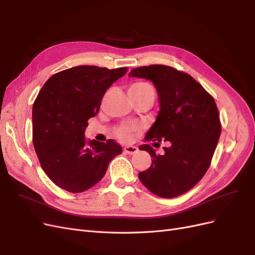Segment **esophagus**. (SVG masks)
Returning <instances> with one entry per match:
<instances>
[{
	"mask_svg": "<svg viewBox=\"0 0 255 255\" xmlns=\"http://www.w3.org/2000/svg\"><path fill=\"white\" fill-rule=\"evenodd\" d=\"M138 151V148L137 146H134V145H126L125 146V152L127 154H134Z\"/></svg>",
	"mask_w": 255,
	"mask_h": 255,
	"instance_id": "1",
	"label": "esophagus"
}]
</instances>
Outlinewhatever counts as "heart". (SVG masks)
I'll return each instance as SVG.
<instances>
[{"label": "heart", "instance_id": "heart-1", "mask_svg": "<svg viewBox=\"0 0 255 255\" xmlns=\"http://www.w3.org/2000/svg\"><path fill=\"white\" fill-rule=\"evenodd\" d=\"M129 90L137 91V92H141V94H153L154 95V88L152 87V85L145 82H138L134 83L132 86L129 87ZM136 128L134 127H123L118 129V136L123 140H128L132 137V133L134 132Z\"/></svg>", "mask_w": 255, "mask_h": 255}]
</instances>
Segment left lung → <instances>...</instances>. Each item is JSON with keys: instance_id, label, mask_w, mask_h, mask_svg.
Masks as SVG:
<instances>
[{"instance_id": "left-lung-1", "label": "left lung", "mask_w": 255, "mask_h": 255, "mask_svg": "<svg viewBox=\"0 0 255 255\" xmlns=\"http://www.w3.org/2000/svg\"><path fill=\"white\" fill-rule=\"evenodd\" d=\"M133 78L149 80L156 88L159 112L144 140L152 145L168 141L163 154L150 144L151 166L138 177L153 194L174 198L191 189L210 167L218 143L221 126L213 97L189 74L164 65L133 69Z\"/></svg>"}]
</instances>
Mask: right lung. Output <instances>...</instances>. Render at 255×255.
Here are the masks:
<instances>
[{
	"instance_id": "1",
	"label": "right lung",
	"mask_w": 255,
	"mask_h": 255,
	"mask_svg": "<svg viewBox=\"0 0 255 255\" xmlns=\"http://www.w3.org/2000/svg\"><path fill=\"white\" fill-rule=\"evenodd\" d=\"M127 68L78 66L44 83L33 105V143L41 168L58 187L78 194L102 180L122 148L85 139L88 119L99 113L106 90Z\"/></svg>"
}]
</instances>
